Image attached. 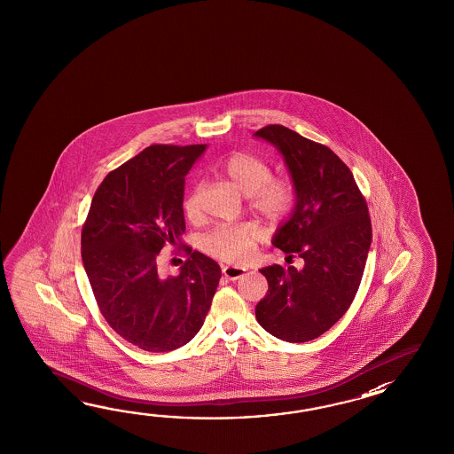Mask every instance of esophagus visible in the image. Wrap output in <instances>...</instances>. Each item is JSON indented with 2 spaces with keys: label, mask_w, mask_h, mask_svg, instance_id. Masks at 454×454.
I'll list each match as a JSON object with an SVG mask.
<instances>
[{
  "label": "esophagus",
  "mask_w": 454,
  "mask_h": 454,
  "mask_svg": "<svg viewBox=\"0 0 454 454\" xmlns=\"http://www.w3.org/2000/svg\"><path fill=\"white\" fill-rule=\"evenodd\" d=\"M223 278H227V279L237 280L245 274V270L237 268V266H223Z\"/></svg>",
  "instance_id": "1"
}]
</instances>
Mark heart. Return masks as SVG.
<instances>
[{
    "instance_id": "heart-1",
    "label": "heart",
    "mask_w": 454,
    "mask_h": 454,
    "mask_svg": "<svg viewBox=\"0 0 454 454\" xmlns=\"http://www.w3.org/2000/svg\"><path fill=\"white\" fill-rule=\"evenodd\" d=\"M227 182L250 198V207L270 223H279L294 207V190L289 182L270 178V167L264 160L245 153H231L221 167ZM184 211L190 221L201 219V198L196 188L184 198ZM261 231L253 223L217 229L203 240V248L225 262H245L251 258Z\"/></svg>"
}]
</instances>
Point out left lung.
<instances>
[{"label": "left lung", "instance_id": "left-lung-1", "mask_svg": "<svg viewBox=\"0 0 454 454\" xmlns=\"http://www.w3.org/2000/svg\"><path fill=\"white\" fill-rule=\"evenodd\" d=\"M253 136L279 151L295 192L272 245L303 260L301 270H260L270 287L254 313L274 338L309 342L333 328L357 294L372 243L367 203L348 165L326 145L282 125Z\"/></svg>", "mask_w": 454, "mask_h": 454}]
</instances>
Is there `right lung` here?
Returning <instances> with one entry per match:
<instances>
[{"label": "right lung", "instance_id": "right-lung-1", "mask_svg": "<svg viewBox=\"0 0 454 454\" xmlns=\"http://www.w3.org/2000/svg\"><path fill=\"white\" fill-rule=\"evenodd\" d=\"M206 145H154L110 172L97 188L81 233L82 264L97 305L121 338L147 352L182 348L198 334L223 276L200 251L176 278L157 256L182 243L184 176Z\"/></svg>", "mask_w": 454, "mask_h": 454}]
</instances>
